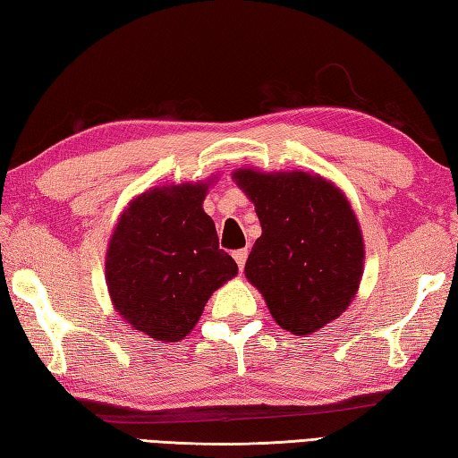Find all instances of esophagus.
Listing matches in <instances>:
<instances>
[{"label": "esophagus", "mask_w": 458, "mask_h": 458, "mask_svg": "<svg viewBox=\"0 0 458 458\" xmlns=\"http://www.w3.org/2000/svg\"><path fill=\"white\" fill-rule=\"evenodd\" d=\"M232 256H234V259H236V264H238L240 271L244 269V266H246V259H248V250H246V248H244V250H236L234 254H232Z\"/></svg>", "instance_id": "esophagus-1"}]
</instances>
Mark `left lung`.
Instances as JSON below:
<instances>
[{
    "mask_svg": "<svg viewBox=\"0 0 458 458\" xmlns=\"http://www.w3.org/2000/svg\"><path fill=\"white\" fill-rule=\"evenodd\" d=\"M261 224L246 261L276 323L309 335L335 320L354 299L364 242L344 194L318 174L234 173Z\"/></svg>",
    "mask_w": 458,
    "mask_h": 458,
    "instance_id": "1",
    "label": "left lung"
}]
</instances>
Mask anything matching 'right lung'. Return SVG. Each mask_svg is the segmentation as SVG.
I'll return each instance as SVG.
<instances>
[{"mask_svg":"<svg viewBox=\"0 0 458 458\" xmlns=\"http://www.w3.org/2000/svg\"><path fill=\"white\" fill-rule=\"evenodd\" d=\"M207 184L143 192L122 214L106 256L118 313L155 340L187 336L208 297L238 274L202 210Z\"/></svg>","mask_w":458,"mask_h":458,"instance_id":"add662e5","label":"right lung"}]
</instances>
